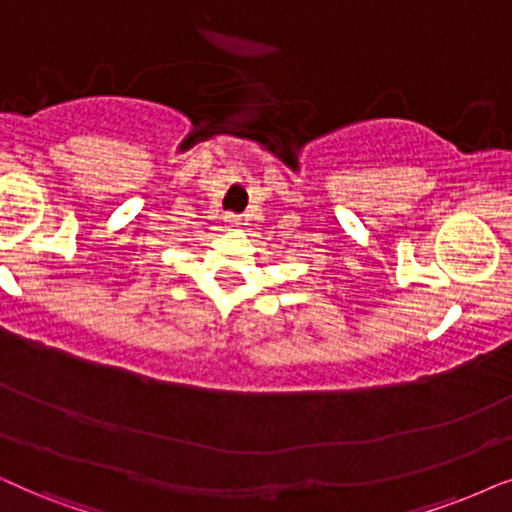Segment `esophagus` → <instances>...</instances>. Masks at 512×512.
Masks as SVG:
<instances>
[{
    "label": "esophagus",
    "instance_id": "1",
    "mask_svg": "<svg viewBox=\"0 0 512 512\" xmlns=\"http://www.w3.org/2000/svg\"><path fill=\"white\" fill-rule=\"evenodd\" d=\"M230 218V223H235V225H240L242 223V216H235V214H232V216H228Z\"/></svg>",
    "mask_w": 512,
    "mask_h": 512
}]
</instances>
